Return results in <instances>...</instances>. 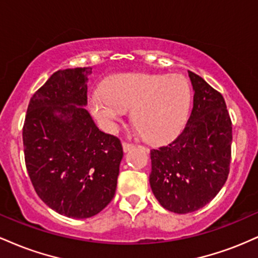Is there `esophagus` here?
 <instances>
[{
    "mask_svg": "<svg viewBox=\"0 0 258 258\" xmlns=\"http://www.w3.org/2000/svg\"><path fill=\"white\" fill-rule=\"evenodd\" d=\"M122 148H123V152L127 153V152H130V150L135 148V144L127 143V142H123V143H122Z\"/></svg>",
    "mask_w": 258,
    "mask_h": 258,
    "instance_id": "obj_1",
    "label": "esophagus"
}]
</instances>
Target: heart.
I'll return each instance as SVG.
<instances>
[{
  "instance_id": "heart-1",
  "label": "heart",
  "mask_w": 258,
  "mask_h": 258,
  "mask_svg": "<svg viewBox=\"0 0 258 258\" xmlns=\"http://www.w3.org/2000/svg\"><path fill=\"white\" fill-rule=\"evenodd\" d=\"M90 110L100 126L114 131L127 109L150 142H165L182 131L190 105V88L179 75L117 74L88 96Z\"/></svg>"
}]
</instances>
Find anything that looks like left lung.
Segmentation results:
<instances>
[{
  "label": "left lung",
  "instance_id": "8db88e82",
  "mask_svg": "<svg viewBox=\"0 0 258 258\" xmlns=\"http://www.w3.org/2000/svg\"><path fill=\"white\" fill-rule=\"evenodd\" d=\"M193 110L183 132L170 144L150 150V186L164 209L189 214L209 204L229 173L232 121L220 92L188 72Z\"/></svg>",
  "mask_w": 258,
  "mask_h": 258
}]
</instances>
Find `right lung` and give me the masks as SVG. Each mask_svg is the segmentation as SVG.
I'll use <instances>...</instances> for the list:
<instances>
[{
    "instance_id": "right-lung-1",
    "label": "right lung",
    "mask_w": 258,
    "mask_h": 258,
    "mask_svg": "<svg viewBox=\"0 0 258 258\" xmlns=\"http://www.w3.org/2000/svg\"><path fill=\"white\" fill-rule=\"evenodd\" d=\"M91 68L58 70L31 97L23 127L25 165L40 199L58 214L88 218L115 195L123 156L87 105Z\"/></svg>"
}]
</instances>
